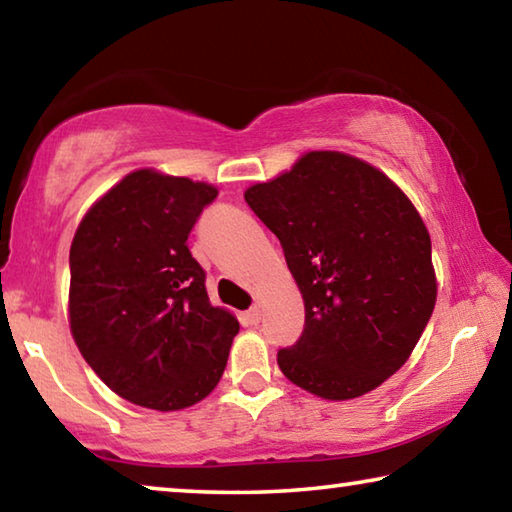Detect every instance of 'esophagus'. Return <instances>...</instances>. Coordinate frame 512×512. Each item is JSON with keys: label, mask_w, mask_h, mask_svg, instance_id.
<instances>
[{"label": "esophagus", "mask_w": 512, "mask_h": 512, "mask_svg": "<svg viewBox=\"0 0 512 512\" xmlns=\"http://www.w3.org/2000/svg\"><path fill=\"white\" fill-rule=\"evenodd\" d=\"M259 320H262V309H259V305L250 307V309L246 311V323H248V325H257Z\"/></svg>", "instance_id": "1"}]
</instances>
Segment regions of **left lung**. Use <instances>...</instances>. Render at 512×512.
I'll return each mask as SVG.
<instances>
[{"label":"left lung","instance_id":"8db88e82","mask_svg":"<svg viewBox=\"0 0 512 512\" xmlns=\"http://www.w3.org/2000/svg\"><path fill=\"white\" fill-rule=\"evenodd\" d=\"M280 239L305 329L277 350L284 377L352 400L404 366L436 305L431 239L409 198L352 155L311 151L244 194Z\"/></svg>","mask_w":512,"mask_h":512}]
</instances>
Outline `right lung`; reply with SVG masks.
I'll return each instance as SVG.
<instances>
[{
	"label": "right lung",
	"mask_w": 512,
	"mask_h": 512,
	"mask_svg": "<svg viewBox=\"0 0 512 512\" xmlns=\"http://www.w3.org/2000/svg\"><path fill=\"white\" fill-rule=\"evenodd\" d=\"M216 189L140 169L94 203L69 250V327L124 400L178 411L214 391L239 332L187 237Z\"/></svg>",
	"instance_id": "add662e5"
}]
</instances>
